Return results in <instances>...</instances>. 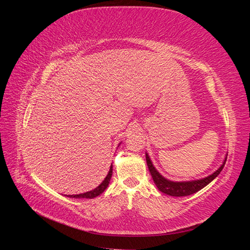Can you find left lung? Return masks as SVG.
<instances>
[{
  "label": "left lung",
  "mask_w": 250,
  "mask_h": 250,
  "mask_svg": "<svg viewBox=\"0 0 250 250\" xmlns=\"http://www.w3.org/2000/svg\"><path fill=\"white\" fill-rule=\"evenodd\" d=\"M226 157L228 156H225L223 164L213 174H210V175H208V177H204L197 180H191V181H172L165 178L155 169V167L153 166L152 162H151L150 157L147 153H146V162H147V166H148L151 176H152L154 184L157 187L158 190L167 195L174 196V197H183V196H188L200 191L201 188L208 186L210 181H213L222 171L226 162Z\"/></svg>",
  "instance_id": "1"
}]
</instances>
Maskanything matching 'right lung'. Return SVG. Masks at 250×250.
<instances>
[{"instance_id":"1","label":"right lung","mask_w":250,"mask_h":250,"mask_svg":"<svg viewBox=\"0 0 250 250\" xmlns=\"http://www.w3.org/2000/svg\"><path fill=\"white\" fill-rule=\"evenodd\" d=\"M111 175H112V164L110 166V169L108 171L107 176L104 178V180L102 181L101 185H99L96 188H94V190L89 191V192L78 194V195H67L66 197H71V198H87V199L95 198V197H97V196H99L100 194H102L105 191V188L108 187L110 178H111Z\"/></svg>"}]
</instances>
